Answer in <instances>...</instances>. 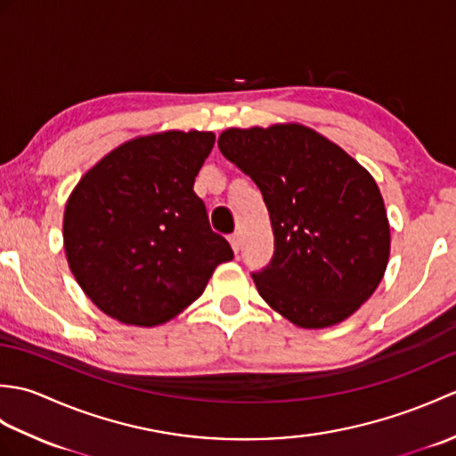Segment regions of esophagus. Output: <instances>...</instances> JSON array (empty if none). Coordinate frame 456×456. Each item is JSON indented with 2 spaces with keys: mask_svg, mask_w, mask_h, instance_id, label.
Returning a JSON list of instances; mask_svg holds the SVG:
<instances>
[{
  "mask_svg": "<svg viewBox=\"0 0 456 456\" xmlns=\"http://www.w3.org/2000/svg\"><path fill=\"white\" fill-rule=\"evenodd\" d=\"M229 243H231V248H233V253L239 255V248H240V237L239 235H231L229 237Z\"/></svg>",
  "mask_w": 456,
  "mask_h": 456,
  "instance_id": "34e87169",
  "label": "esophagus"
}]
</instances>
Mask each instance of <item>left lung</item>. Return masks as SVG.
Wrapping results in <instances>:
<instances>
[{"instance_id": "8db88e82", "label": "left lung", "mask_w": 456, "mask_h": 456, "mask_svg": "<svg viewBox=\"0 0 456 456\" xmlns=\"http://www.w3.org/2000/svg\"><path fill=\"white\" fill-rule=\"evenodd\" d=\"M223 157L263 193L274 256L253 280L260 297L304 329L353 315L388 266L390 223L370 172L299 123L227 129Z\"/></svg>"}]
</instances>
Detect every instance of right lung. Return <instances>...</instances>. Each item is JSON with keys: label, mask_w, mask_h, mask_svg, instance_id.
I'll return each mask as SVG.
<instances>
[{"label": "right lung", "mask_w": 456, "mask_h": 456, "mask_svg": "<svg viewBox=\"0 0 456 456\" xmlns=\"http://www.w3.org/2000/svg\"><path fill=\"white\" fill-rule=\"evenodd\" d=\"M209 131H164L119 144L84 174L64 209L76 282L103 314L152 327L203 294L233 250L213 233L193 182Z\"/></svg>", "instance_id": "obj_1"}]
</instances>
